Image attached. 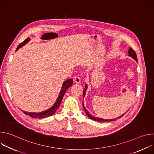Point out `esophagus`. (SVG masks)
I'll use <instances>...</instances> for the list:
<instances>
[{"mask_svg": "<svg viewBox=\"0 0 154 154\" xmlns=\"http://www.w3.org/2000/svg\"><path fill=\"white\" fill-rule=\"evenodd\" d=\"M74 81L75 82V83H80V82H81V80H80V77L79 76H75V77H74Z\"/></svg>", "mask_w": 154, "mask_h": 154, "instance_id": "esophagus-1", "label": "esophagus"}]
</instances>
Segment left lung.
I'll use <instances>...</instances> for the list:
<instances>
[{"instance_id": "1", "label": "left lung", "mask_w": 154, "mask_h": 154, "mask_svg": "<svg viewBox=\"0 0 154 154\" xmlns=\"http://www.w3.org/2000/svg\"><path fill=\"white\" fill-rule=\"evenodd\" d=\"M128 53V56L131 57L133 59H134L136 61H138L137 56V54H136L135 52L132 49H131V48L129 49ZM87 88H88V85L86 84V85H85V88L84 90H83V97H85V94H86V92ZM83 107L84 110H85V113H86V115H87L91 119H93V120H94V121H98V122H108V121H114V120H115V119H118L121 118L122 116H123L125 114V113H126V112L124 113L123 115H121L120 116H119L118 118H115V119H104L99 118H97V117H95V116H94L93 115H91L90 113V112H89L88 111L87 109L85 108V107L84 106L83 102Z\"/></svg>"}]
</instances>
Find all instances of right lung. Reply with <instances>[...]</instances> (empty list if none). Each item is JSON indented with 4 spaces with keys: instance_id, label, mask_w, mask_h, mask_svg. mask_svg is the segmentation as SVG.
Returning <instances> with one entry per match:
<instances>
[{
    "instance_id": "1",
    "label": "right lung",
    "mask_w": 154,
    "mask_h": 154,
    "mask_svg": "<svg viewBox=\"0 0 154 154\" xmlns=\"http://www.w3.org/2000/svg\"><path fill=\"white\" fill-rule=\"evenodd\" d=\"M30 38H28L26 39L23 42H21L20 44H19V45L17 46L16 51H17L21 47H23V46L26 45V44L28 42L30 41ZM72 83H73V80L72 79H69L67 80L64 81L63 83L61 91L59 93L58 97L55 103H54V105L52 107L46 109V110L42 112H40V113H32V112H24V111H23V110H22V111H23V113H25L26 115H29L30 117L33 118H45L52 116L55 113V112L57 111V109L58 108L59 106L60 105L61 102L63 99V97L65 93L66 92L68 89L72 85Z\"/></svg>"
}]
</instances>
